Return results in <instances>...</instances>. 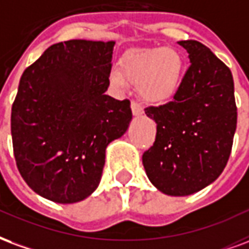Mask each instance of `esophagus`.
Here are the masks:
<instances>
[{
  "instance_id": "esophagus-1",
  "label": "esophagus",
  "mask_w": 249,
  "mask_h": 249,
  "mask_svg": "<svg viewBox=\"0 0 249 249\" xmlns=\"http://www.w3.org/2000/svg\"><path fill=\"white\" fill-rule=\"evenodd\" d=\"M131 110L132 114H134L135 117H141L143 114V107L141 106V103L135 102V101H132L131 102Z\"/></svg>"
}]
</instances>
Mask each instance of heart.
<instances>
[{
    "instance_id": "heart-1",
    "label": "heart",
    "mask_w": 249,
    "mask_h": 249,
    "mask_svg": "<svg viewBox=\"0 0 249 249\" xmlns=\"http://www.w3.org/2000/svg\"><path fill=\"white\" fill-rule=\"evenodd\" d=\"M122 71L112 70L110 79L115 86L139 83L141 97L150 103H162L177 94L180 86L183 59L171 48L134 50L122 62Z\"/></svg>"
}]
</instances>
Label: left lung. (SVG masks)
<instances>
[{"label":"left lung","mask_w":249,"mask_h":249,"mask_svg":"<svg viewBox=\"0 0 249 249\" xmlns=\"http://www.w3.org/2000/svg\"><path fill=\"white\" fill-rule=\"evenodd\" d=\"M190 67L171 102L144 108L157 123L155 142L142 157L150 182L186 196L215 182L231 155L237 108L231 70L197 41H179Z\"/></svg>","instance_id":"1"}]
</instances>
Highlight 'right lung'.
Masks as SVG:
<instances>
[{
    "mask_svg": "<svg viewBox=\"0 0 249 249\" xmlns=\"http://www.w3.org/2000/svg\"><path fill=\"white\" fill-rule=\"evenodd\" d=\"M114 41L70 39L23 71L12 107L18 171L38 195L62 204L97 190L106 147L127 131L130 101L106 95Z\"/></svg>",
    "mask_w": 249,
    "mask_h": 249,
    "instance_id": "1",
    "label": "right lung"
}]
</instances>
